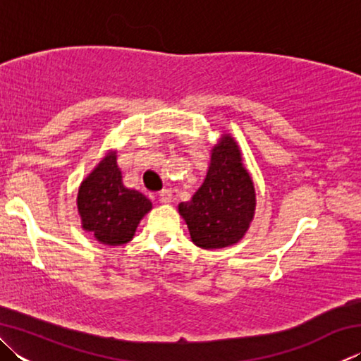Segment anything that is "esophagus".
I'll return each instance as SVG.
<instances>
[{
  "label": "esophagus",
  "mask_w": 361,
  "mask_h": 361,
  "mask_svg": "<svg viewBox=\"0 0 361 361\" xmlns=\"http://www.w3.org/2000/svg\"><path fill=\"white\" fill-rule=\"evenodd\" d=\"M159 200L164 204L172 202V191H170V189H162V191H159Z\"/></svg>",
  "instance_id": "obj_1"
}]
</instances>
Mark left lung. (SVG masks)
<instances>
[{
    "label": "left lung",
    "instance_id": "8db88e82",
    "mask_svg": "<svg viewBox=\"0 0 361 361\" xmlns=\"http://www.w3.org/2000/svg\"><path fill=\"white\" fill-rule=\"evenodd\" d=\"M234 138L224 135L213 148L209 173L191 200L178 205L195 245L229 247L245 234L255 213V188L242 166Z\"/></svg>",
    "mask_w": 361,
    "mask_h": 361
}]
</instances>
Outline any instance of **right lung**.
<instances>
[{
  "label": "right lung",
  "mask_w": 361,
  "mask_h": 361,
  "mask_svg": "<svg viewBox=\"0 0 361 361\" xmlns=\"http://www.w3.org/2000/svg\"><path fill=\"white\" fill-rule=\"evenodd\" d=\"M149 199L122 185L116 152L106 156L81 183L78 210L82 228L105 245H122L132 240L135 229L151 210Z\"/></svg>",
  "instance_id": "right-lung-1"
}]
</instances>
